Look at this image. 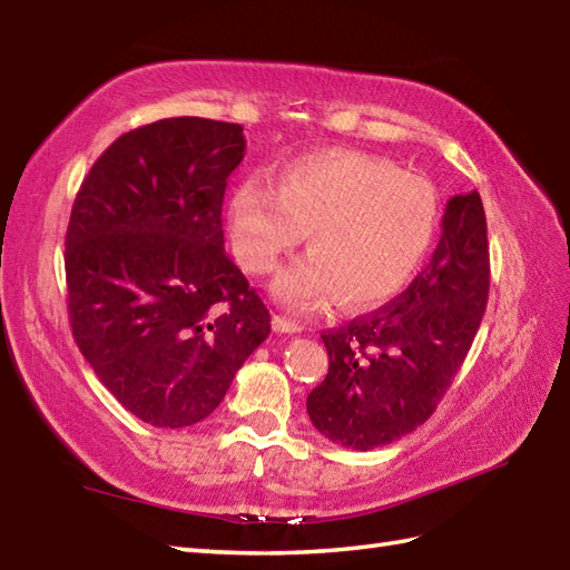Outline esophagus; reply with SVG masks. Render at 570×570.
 <instances>
[{"label": "esophagus", "instance_id": "34e87169", "mask_svg": "<svg viewBox=\"0 0 570 570\" xmlns=\"http://www.w3.org/2000/svg\"><path fill=\"white\" fill-rule=\"evenodd\" d=\"M272 325H274V331H278V333H298V331H301L298 323L288 321V318H284V316H274V318H272Z\"/></svg>", "mask_w": 570, "mask_h": 570}]
</instances>
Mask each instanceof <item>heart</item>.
<instances>
[{
    "instance_id": "obj_1",
    "label": "heart",
    "mask_w": 570,
    "mask_h": 570,
    "mask_svg": "<svg viewBox=\"0 0 570 570\" xmlns=\"http://www.w3.org/2000/svg\"><path fill=\"white\" fill-rule=\"evenodd\" d=\"M242 180L227 200L239 264L269 274L308 235L311 257L274 282L301 311L337 298L350 313L390 304L416 276L439 227V190L382 156L328 149L284 161L276 178Z\"/></svg>"
}]
</instances>
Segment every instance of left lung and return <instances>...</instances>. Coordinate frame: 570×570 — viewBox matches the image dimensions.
Listing matches in <instances>:
<instances>
[{
  "label": "left lung",
  "instance_id": "left-lung-1",
  "mask_svg": "<svg viewBox=\"0 0 570 570\" xmlns=\"http://www.w3.org/2000/svg\"><path fill=\"white\" fill-rule=\"evenodd\" d=\"M488 294V223L472 190L448 200L439 247L406 292L321 333L331 365L306 399L313 426L370 451L426 423L463 367Z\"/></svg>",
  "mask_w": 570,
  "mask_h": 570
}]
</instances>
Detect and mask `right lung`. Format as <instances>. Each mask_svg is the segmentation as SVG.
<instances>
[{
	"instance_id": "1",
	"label": "right lung",
	"mask_w": 570,
	"mask_h": 570,
	"mask_svg": "<svg viewBox=\"0 0 570 570\" xmlns=\"http://www.w3.org/2000/svg\"><path fill=\"white\" fill-rule=\"evenodd\" d=\"M239 125L171 117L92 164L66 233L68 318L112 396L156 429L208 419L272 331L225 254L223 198Z\"/></svg>"
}]
</instances>
